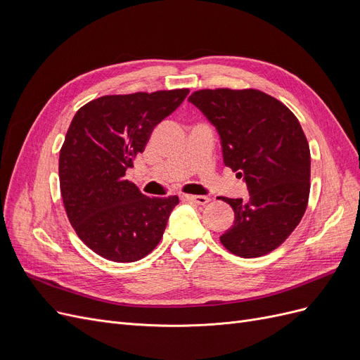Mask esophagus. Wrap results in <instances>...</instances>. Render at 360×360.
I'll return each mask as SVG.
<instances>
[{"mask_svg": "<svg viewBox=\"0 0 360 360\" xmlns=\"http://www.w3.org/2000/svg\"><path fill=\"white\" fill-rule=\"evenodd\" d=\"M181 198L186 201H191V202H195V204H200V205H204L210 201V198L204 197V195H181Z\"/></svg>", "mask_w": 360, "mask_h": 360, "instance_id": "34e87169", "label": "esophagus"}]
</instances>
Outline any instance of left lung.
Masks as SVG:
<instances>
[{"instance_id": "8db88e82", "label": "left lung", "mask_w": 360, "mask_h": 360, "mask_svg": "<svg viewBox=\"0 0 360 360\" xmlns=\"http://www.w3.org/2000/svg\"><path fill=\"white\" fill-rule=\"evenodd\" d=\"M221 136L225 167L243 177L249 197L225 198L234 225L219 238L231 254L254 258L285 242L304 214L311 153L299 120L259 90H200L189 96Z\"/></svg>"}]
</instances>
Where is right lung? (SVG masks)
Masks as SVG:
<instances>
[{
	"mask_svg": "<svg viewBox=\"0 0 360 360\" xmlns=\"http://www.w3.org/2000/svg\"><path fill=\"white\" fill-rule=\"evenodd\" d=\"M188 94L102 96L75 114L60 150V189L73 230L97 255L134 263L160 242L179 197L150 198L124 176L153 129Z\"/></svg>",
	"mask_w": 360,
	"mask_h": 360,
	"instance_id": "right-lung-1",
	"label": "right lung"
}]
</instances>
